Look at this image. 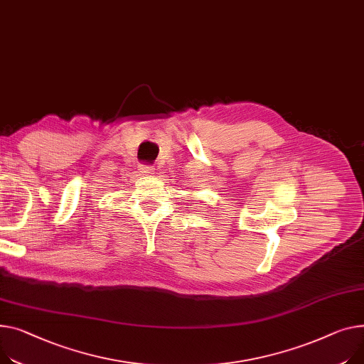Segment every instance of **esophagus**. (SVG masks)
<instances>
[{
  "mask_svg": "<svg viewBox=\"0 0 364 364\" xmlns=\"http://www.w3.org/2000/svg\"><path fill=\"white\" fill-rule=\"evenodd\" d=\"M141 173H144V174H154L155 173V168L149 166V165H143L141 166Z\"/></svg>",
  "mask_w": 364,
  "mask_h": 364,
  "instance_id": "1",
  "label": "esophagus"
}]
</instances>
